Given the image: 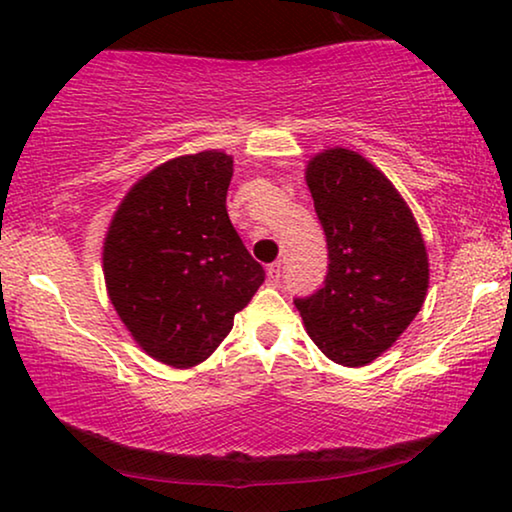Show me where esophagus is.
<instances>
[{
    "label": "esophagus",
    "mask_w": 512,
    "mask_h": 512,
    "mask_svg": "<svg viewBox=\"0 0 512 512\" xmlns=\"http://www.w3.org/2000/svg\"><path fill=\"white\" fill-rule=\"evenodd\" d=\"M279 279H282V263H272V265H268V282L277 286Z\"/></svg>",
    "instance_id": "34e87169"
}]
</instances>
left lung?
Here are the masks:
<instances>
[{
	"label": "left lung",
	"mask_w": 512,
	"mask_h": 512,
	"mask_svg": "<svg viewBox=\"0 0 512 512\" xmlns=\"http://www.w3.org/2000/svg\"><path fill=\"white\" fill-rule=\"evenodd\" d=\"M305 179L326 235L328 272L319 291L293 303L328 359L366 366L422 310L429 289L422 233L394 184L356 151L319 153Z\"/></svg>",
	"instance_id": "8db88e82"
}]
</instances>
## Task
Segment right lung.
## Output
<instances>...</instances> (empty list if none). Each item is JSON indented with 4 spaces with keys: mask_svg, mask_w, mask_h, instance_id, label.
<instances>
[{
    "mask_svg": "<svg viewBox=\"0 0 512 512\" xmlns=\"http://www.w3.org/2000/svg\"><path fill=\"white\" fill-rule=\"evenodd\" d=\"M230 177L221 151L167 160L130 188L104 237L111 305L167 366L205 361L265 279L228 219Z\"/></svg>",
    "mask_w": 512,
    "mask_h": 512,
    "instance_id": "add662e5",
    "label": "right lung"
}]
</instances>
